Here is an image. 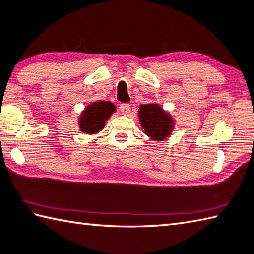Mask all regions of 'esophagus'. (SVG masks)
<instances>
[{
    "instance_id": "esophagus-1",
    "label": "esophagus",
    "mask_w": 254,
    "mask_h": 254,
    "mask_svg": "<svg viewBox=\"0 0 254 254\" xmlns=\"http://www.w3.org/2000/svg\"><path fill=\"white\" fill-rule=\"evenodd\" d=\"M119 111L123 115H128L130 113V105L129 104H122L121 106H119Z\"/></svg>"
}]
</instances>
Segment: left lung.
<instances>
[{
	"instance_id": "1",
	"label": "left lung",
	"mask_w": 254,
	"mask_h": 254,
	"mask_svg": "<svg viewBox=\"0 0 254 254\" xmlns=\"http://www.w3.org/2000/svg\"><path fill=\"white\" fill-rule=\"evenodd\" d=\"M138 118L143 132L156 141L165 140L175 129V118L157 103L140 105Z\"/></svg>"
}]
</instances>
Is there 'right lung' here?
I'll return each instance as SVG.
<instances>
[{
    "instance_id": "add662e5",
    "label": "right lung",
    "mask_w": 254,
    "mask_h": 254,
    "mask_svg": "<svg viewBox=\"0 0 254 254\" xmlns=\"http://www.w3.org/2000/svg\"><path fill=\"white\" fill-rule=\"evenodd\" d=\"M114 113H116V106L112 102L98 100L87 105L78 116L79 130L89 136L96 135L103 130Z\"/></svg>"
}]
</instances>
